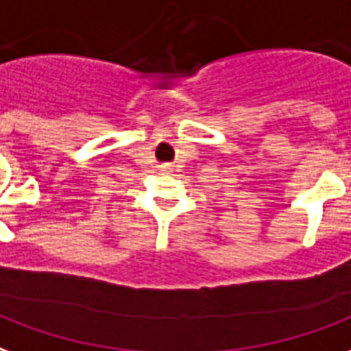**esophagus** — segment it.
<instances>
[{
	"instance_id": "1",
	"label": "esophagus",
	"mask_w": 351,
	"mask_h": 351,
	"mask_svg": "<svg viewBox=\"0 0 351 351\" xmlns=\"http://www.w3.org/2000/svg\"><path fill=\"white\" fill-rule=\"evenodd\" d=\"M158 168H160V172H165V173L176 172V168H173V165H170V162H165V165H160Z\"/></svg>"
}]
</instances>
